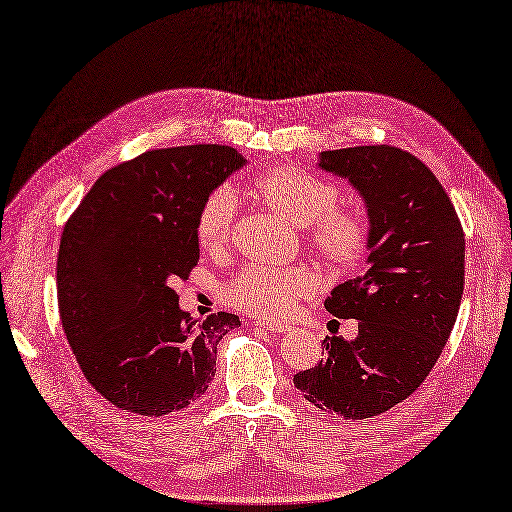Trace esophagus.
I'll return each instance as SVG.
<instances>
[{
	"mask_svg": "<svg viewBox=\"0 0 512 512\" xmlns=\"http://www.w3.org/2000/svg\"><path fill=\"white\" fill-rule=\"evenodd\" d=\"M253 325H257L259 329H266L268 334H274V336L291 332V327H289V325H285V323H261V321H255Z\"/></svg>",
	"mask_w": 512,
	"mask_h": 512,
	"instance_id": "34e87169",
	"label": "esophagus"
}]
</instances>
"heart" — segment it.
<instances>
[{
    "label": "heart",
    "mask_w": 512,
    "mask_h": 512,
    "mask_svg": "<svg viewBox=\"0 0 512 512\" xmlns=\"http://www.w3.org/2000/svg\"><path fill=\"white\" fill-rule=\"evenodd\" d=\"M253 191L270 210L306 229L310 251L327 268L349 270L364 257L370 238L364 214L336 206L340 193L327 178L298 166H274L253 178ZM236 214L238 200L232 189L210 191L195 217L197 244L208 253L223 251L232 238ZM317 287L319 278L308 268L249 266L223 289V298L257 319L274 321L289 315Z\"/></svg>",
    "instance_id": "b5f03b06"
}]
</instances>
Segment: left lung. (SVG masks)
Wrapping results in <instances>:
<instances>
[{
  "instance_id": "obj_1",
  "label": "left lung",
  "mask_w": 512,
  "mask_h": 512,
  "mask_svg": "<svg viewBox=\"0 0 512 512\" xmlns=\"http://www.w3.org/2000/svg\"><path fill=\"white\" fill-rule=\"evenodd\" d=\"M319 166L364 197L370 268L325 300L334 317L359 321L357 338L325 336V357L293 385L329 415L370 419L419 389L451 336L464 293V227L432 170L398 146L325 151Z\"/></svg>"
}]
</instances>
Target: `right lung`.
<instances>
[{"label":"right lung","mask_w":512,"mask_h":512,"mask_svg":"<svg viewBox=\"0 0 512 512\" xmlns=\"http://www.w3.org/2000/svg\"><path fill=\"white\" fill-rule=\"evenodd\" d=\"M244 166L232 146L148 151L97 178L65 221L57 255L63 334L89 385L125 412L163 417L204 395L217 344L240 319L195 321L176 280L200 261L204 197Z\"/></svg>","instance_id":"right-lung-1"}]
</instances>
